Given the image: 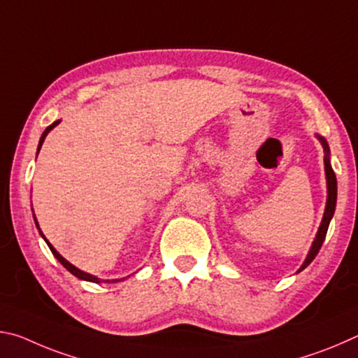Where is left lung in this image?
<instances>
[{
  "instance_id": "1",
  "label": "left lung",
  "mask_w": 358,
  "mask_h": 358,
  "mask_svg": "<svg viewBox=\"0 0 358 358\" xmlns=\"http://www.w3.org/2000/svg\"><path fill=\"white\" fill-rule=\"evenodd\" d=\"M317 138L322 143L324 151H325V156H324V164H325V177H327V205H325V211H324V217H322V222H320L319 230H317V235L316 238L313 241V246L310 252H308V256L305 259V262L299 268V273L301 270H305L308 265H310L314 257L317 256V252L320 250V246H322L324 240H325V235H327V230H329V224L333 217V213H335V207H336V192H338V187H336V177H335V172H333L331 164H330V150H329V143L324 137L317 136Z\"/></svg>"
}]
</instances>
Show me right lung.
I'll return each mask as SVG.
<instances>
[{"instance_id": "add662e5", "label": "right lung", "mask_w": 358, "mask_h": 358, "mask_svg": "<svg viewBox=\"0 0 358 358\" xmlns=\"http://www.w3.org/2000/svg\"><path fill=\"white\" fill-rule=\"evenodd\" d=\"M58 123H59V120H58V121H55V123H52V124L48 126V128H47L44 132H42V136H41V141H39V145H38V153H39V150H41V147H42V143H44V141H45V137H47L48 132H50L53 128H55V126H57ZM34 222H36V227L39 229V224H38V221H36V217H34ZM39 234L42 235V238L45 240V243L48 245V248H50V251H52L53 256H55V257L58 259V262L62 264L66 270L71 271L72 275L77 276L78 280H85V281H90V282H102V281H104V282H117V281H120V280H99V278H96V276H93V275H90V273H85V271L78 270L77 266H74V265H72L71 262H68V260H66V259L62 256V254H59V252L55 250V248H53V246L50 245V241H48V240L44 237V234L41 232V229H39Z\"/></svg>"}]
</instances>
